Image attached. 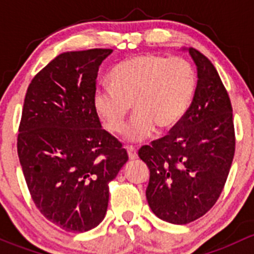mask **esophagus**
Segmentation results:
<instances>
[{
    "mask_svg": "<svg viewBox=\"0 0 254 254\" xmlns=\"http://www.w3.org/2000/svg\"><path fill=\"white\" fill-rule=\"evenodd\" d=\"M127 155H129L130 160H136L137 157V150L134 147V146H127Z\"/></svg>",
    "mask_w": 254,
    "mask_h": 254,
    "instance_id": "34e87169",
    "label": "esophagus"
}]
</instances>
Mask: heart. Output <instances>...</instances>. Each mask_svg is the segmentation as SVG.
Wrapping results in <instances>:
<instances>
[{
    "label": "heart",
    "mask_w": 254,
    "mask_h": 254,
    "mask_svg": "<svg viewBox=\"0 0 254 254\" xmlns=\"http://www.w3.org/2000/svg\"><path fill=\"white\" fill-rule=\"evenodd\" d=\"M198 75L184 58L156 54L134 56L118 64L109 73V84L93 93V108L111 134H119L131 109L136 112L124 135L141 141L157 127L173 129L186 117L195 94Z\"/></svg>",
    "instance_id": "heart-1"
}]
</instances>
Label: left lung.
Listing matches in <instances>:
<instances>
[{"label": "left lung", "instance_id": "obj_1", "mask_svg": "<svg viewBox=\"0 0 254 254\" xmlns=\"http://www.w3.org/2000/svg\"><path fill=\"white\" fill-rule=\"evenodd\" d=\"M188 50L198 70L190 108L170 134L139 150L150 170L148 205L176 225L189 224L215 205L236 145L231 101L216 68L200 51Z\"/></svg>", "mask_w": 254, "mask_h": 254}]
</instances>
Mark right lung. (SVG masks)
Listing matches in <instances>:
<instances>
[{
	"mask_svg": "<svg viewBox=\"0 0 254 254\" xmlns=\"http://www.w3.org/2000/svg\"><path fill=\"white\" fill-rule=\"evenodd\" d=\"M112 51L60 54L25 93L17 139L23 175L35 206L68 232H86L103 221L109 182L129 160L93 108L98 68Z\"/></svg>",
	"mask_w": 254,
	"mask_h": 254,
	"instance_id": "obj_1",
	"label": "right lung"
}]
</instances>
